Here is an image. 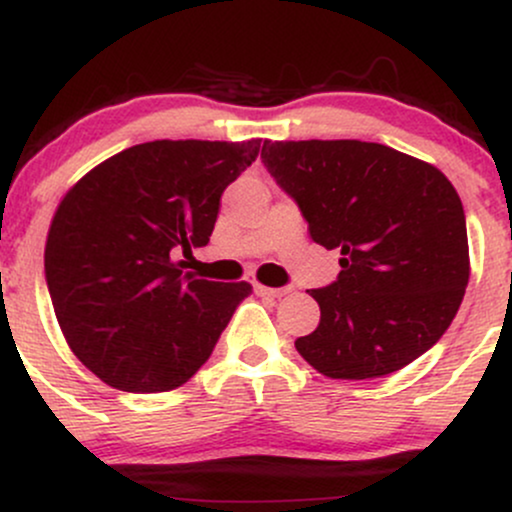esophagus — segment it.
<instances>
[{"mask_svg":"<svg viewBox=\"0 0 512 512\" xmlns=\"http://www.w3.org/2000/svg\"><path fill=\"white\" fill-rule=\"evenodd\" d=\"M255 291L257 296H267V298H284L286 293H289V289H269V286H262V284H257Z\"/></svg>","mask_w":512,"mask_h":512,"instance_id":"obj_1","label":"esophagus"}]
</instances>
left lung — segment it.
Returning a JSON list of instances; mask_svg holds the SVG:
<instances>
[{"label": "left lung", "mask_w": 512, "mask_h": 512, "mask_svg": "<svg viewBox=\"0 0 512 512\" xmlns=\"http://www.w3.org/2000/svg\"><path fill=\"white\" fill-rule=\"evenodd\" d=\"M262 163L296 199L310 238L342 272L308 291L320 325L296 339L317 373L390 375L443 337L469 281L460 195L431 163L385 144L264 142Z\"/></svg>", "instance_id": "8db88e82"}]
</instances>
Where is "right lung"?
<instances>
[{"mask_svg": "<svg viewBox=\"0 0 512 512\" xmlns=\"http://www.w3.org/2000/svg\"><path fill=\"white\" fill-rule=\"evenodd\" d=\"M260 142L129 146L62 197L45 279L69 349L103 383L168 392L207 363L252 286L195 279L175 257L209 243L223 190Z\"/></svg>", "mask_w": 512, "mask_h": 512, "instance_id": "add662e5", "label": "right lung"}]
</instances>
